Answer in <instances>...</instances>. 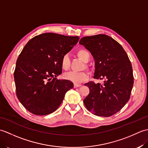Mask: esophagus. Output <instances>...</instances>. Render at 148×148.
I'll use <instances>...</instances> for the list:
<instances>
[{"mask_svg":"<svg viewBox=\"0 0 148 148\" xmlns=\"http://www.w3.org/2000/svg\"><path fill=\"white\" fill-rule=\"evenodd\" d=\"M80 86H81V84H74V88H77V87H80Z\"/></svg>","mask_w":148,"mask_h":148,"instance_id":"1","label":"esophagus"}]
</instances>
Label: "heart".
<instances>
[{"instance_id":"b5f03b06","label":"heart","mask_w":148,"mask_h":148,"mask_svg":"<svg viewBox=\"0 0 148 148\" xmlns=\"http://www.w3.org/2000/svg\"><path fill=\"white\" fill-rule=\"evenodd\" d=\"M77 55L78 57L84 62H88L90 58V53L86 49H81L77 51ZM70 57L68 54L63 55L61 59V67L64 70H67L70 66ZM64 77L65 79L71 81L74 83L78 84L83 82L84 81L88 79V75L85 72H74L71 71L64 74Z\"/></svg>"}]
</instances>
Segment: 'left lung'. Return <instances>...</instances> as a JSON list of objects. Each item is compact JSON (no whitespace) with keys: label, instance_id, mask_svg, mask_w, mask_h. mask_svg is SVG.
<instances>
[{"label":"left lung","instance_id":"left-lung-1","mask_svg":"<svg viewBox=\"0 0 148 148\" xmlns=\"http://www.w3.org/2000/svg\"><path fill=\"white\" fill-rule=\"evenodd\" d=\"M79 44L95 60L93 77L104 79L103 84H84L90 93L83 102L92 114L109 117L120 111L130 99L134 85L131 62L123 47L105 34L84 37Z\"/></svg>","mask_w":148,"mask_h":148}]
</instances>
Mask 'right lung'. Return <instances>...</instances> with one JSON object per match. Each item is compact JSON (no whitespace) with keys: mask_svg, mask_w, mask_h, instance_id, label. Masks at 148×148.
I'll return each instance as SVG.
<instances>
[{"mask_svg":"<svg viewBox=\"0 0 148 148\" xmlns=\"http://www.w3.org/2000/svg\"><path fill=\"white\" fill-rule=\"evenodd\" d=\"M78 36L45 33L31 39L16 64L14 78L16 95L32 114H49L61 104L73 83L57 79L62 72L61 59L76 45Z\"/></svg>","mask_w":148,"mask_h":148,"instance_id":"1","label":"right lung"}]
</instances>
